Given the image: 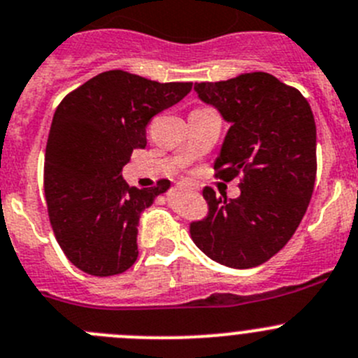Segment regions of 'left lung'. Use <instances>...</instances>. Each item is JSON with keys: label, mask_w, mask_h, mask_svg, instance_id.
<instances>
[{"label": "left lung", "mask_w": 358, "mask_h": 358, "mask_svg": "<svg viewBox=\"0 0 358 358\" xmlns=\"http://www.w3.org/2000/svg\"><path fill=\"white\" fill-rule=\"evenodd\" d=\"M195 91L230 122L214 163L216 177H241L237 199L202 192L207 214L189 223L193 243L217 264L250 268L290 241L311 200L316 179V124L302 93L265 71Z\"/></svg>", "instance_id": "obj_1"}]
</instances>
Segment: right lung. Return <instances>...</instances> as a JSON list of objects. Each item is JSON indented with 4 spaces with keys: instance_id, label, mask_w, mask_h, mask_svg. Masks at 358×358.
<instances>
[{
    "instance_id": "1",
    "label": "right lung",
    "mask_w": 358,
    "mask_h": 358,
    "mask_svg": "<svg viewBox=\"0 0 358 358\" xmlns=\"http://www.w3.org/2000/svg\"><path fill=\"white\" fill-rule=\"evenodd\" d=\"M192 86L108 70L57 105L43 165L47 213L63 253L86 274L108 278L137 260L138 217L169 182L130 188L122 166L148 145L149 121Z\"/></svg>"
}]
</instances>
